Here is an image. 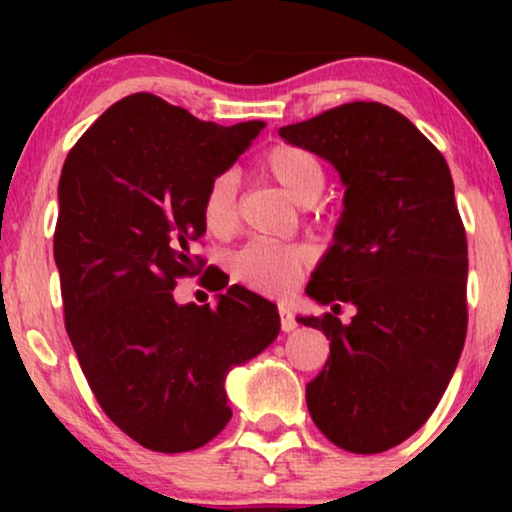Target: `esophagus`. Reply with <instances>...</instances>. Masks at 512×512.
<instances>
[{"label":"esophagus","instance_id":"1","mask_svg":"<svg viewBox=\"0 0 512 512\" xmlns=\"http://www.w3.org/2000/svg\"><path fill=\"white\" fill-rule=\"evenodd\" d=\"M279 321H282V331H284V333L296 331L298 321H296V317H293V312L289 310V307L279 305Z\"/></svg>","mask_w":512,"mask_h":512}]
</instances>
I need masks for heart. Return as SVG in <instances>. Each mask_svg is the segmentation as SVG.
Listing matches in <instances>:
<instances>
[{
    "mask_svg": "<svg viewBox=\"0 0 512 512\" xmlns=\"http://www.w3.org/2000/svg\"><path fill=\"white\" fill-rule=\"evenodd\" d=\"M261 170L275 179L298 205H312L326 186V172L312 151L293 144H277L261 158ZM237 184L233 174H219L209 181L202 198V221L209 233L228 235L237 226ZM307 251L298 244L249 242L233 258L235 277L251 289L284 296L296 286Z\"/></svg>",
    "mask_w": 512,
    "mask_h": 512,
    "instance_id": "obj_1",
    "label": "heart"
}]
</instances>
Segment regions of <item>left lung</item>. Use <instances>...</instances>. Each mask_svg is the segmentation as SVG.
<instances>
[{
  "instance_id": "8db88e82",
  "label": "left lung",
  "mask_w": 512,
  "mask_h": 512,
  "mask_svg": "<svg viewBox=\"0 0 512 512\" xmlns=\"http://www.w3.org/2000/svg\"><path fill=\"white\" fill-rule=\"evenodd\" d=\"M279 137L328 160L345 186L333 244L305 293L356 314L349 324L331 312L298 317L331 340L307 410L342 450L384 452L422 429L464 349L468 247L450 167L380 102L342 104Z\"/></svg>"
}]
</instances>
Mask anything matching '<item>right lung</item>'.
I'll list each match as a JSON object with an SVG mask.
<instances>
[{"mask_svg":"<svg viewBox=\"0 0 512 512\" xmlns=\"http://www.w3.org/2000/svg\"><path fill=\"white\" fill-rule=\"evenodd\" d=\"M263 121L216 125L151 93L123 97L69 151L53 237L65 326L107 417L153 452H188L230 422L226 377L279 335L277 305L233 284L216 307L174 300L205 235L209 181Z\"/></svg>","mask_w":512,"mask_h":512,"instance_id":"obj_1","label":"right lung"}]
</instances>
